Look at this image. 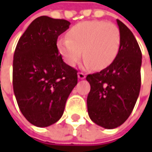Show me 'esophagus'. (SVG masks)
I'll list each match as a JSON object with an SVG mask.
<instances>
[{"label": "esophagus", "mask_w": 152, "mask_h": 152, "mask_svg": "<svg viewBox=\"0 0 152 152\" xmlns=\"http://www.w3.org/2000/svg\"><path fill=\"white\" fill-rule=\"evenodd\" d=\"M78 77H79V79H84L85 78V73H82V72H79L78 73Z\"/></svg>", "instance_id": "esophagus-1"}]
</instances>
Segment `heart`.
Wrapping results in <instances>:
<instances>
[{
    "instance_id": "1",
    "label": "heart",
    "mask_w": 152,
    "mask_h": 152,
    "mask_svg": "<svg viewBox=\"0 0 152 152\" xmlns=\"http://www.w3.org/2000/svg\"><path fill=\"white\" fill-rule=\"evenodd\" d=\"M121 45L118 27L107 21L80 22L70 28L67 37L56 40V47L63 61L74 67L82 56L85 66L102 70L117 58Z\"/></svg>"
}]
</instances>
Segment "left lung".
<instances>
[{
    "instance_id": "left-lung-1",
    "label": "left lung",
    "mask_w": 152,
    "mask_h": 152,
    "mask_svg": "<svg viewBox=\"0 0 152 152\" xmlns=\"http://www.w3.org/2000/svg\"><path fill=\"white\" fill-rule=\"evenodd\" d=\"M117 23L121 34L117 58L109 67L86 77L91 85L87 97L89 116L97 125L109 129L128 119L141 85L140 48L130 29L118 19Z\"/></svg>"
}]
</instances>
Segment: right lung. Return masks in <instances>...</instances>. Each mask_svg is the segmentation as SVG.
<instances>
[{"mask_svg": "<svg viewBox=\"0 0 152 152\" xmlns=\"http://www.w3.org/2000/svg\"><path fill=\"white\" fill-rule=\"evenodd\" d=\"M69 25L65 19L39 17L16 46L13 91L21 113L33 125L47 127L60 119L78 83V71L63 61L56 47L58 36Z\"/></svg>", "mask_w": 152, "mask_h": 152, "instance_id": "add662e5", "label": "right lung"}]
</instances>
